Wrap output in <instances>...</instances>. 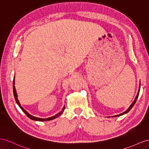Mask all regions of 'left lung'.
I'll return each mask as SVG.
<instances>
[{
	"mask_svg": "<svg viewBox=\"0 0 149 149\" xmlns=\"http://www.w3.org/2000/svg\"><path fill=\"white\" fill-rule=\"evenodd\" d=\"M140 88H141V84H140V86H139V91H138V93H137V96L135 97V100H134V102H132V104L130 105V107H129V109H127L126 111H125V112H124L123 113H120V114H118V115H116V116H112V117H118V116H122V115H124V114H125V113H128L130 110H131V109L133 107V106L134 105V104H135V102H136V101H137V98H138V97H139V92H140Z\"/></svg>",
	"mask_w": 149,
	"mask_h": 149,
	"instance_id": "obj_1",
	"label": "left lung"
}]
</instances>
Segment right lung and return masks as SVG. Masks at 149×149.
Segmentation results:
<instances>
[{"mask_svg": "<svg viewBox=\"0 0 149 149\" xmlns=\"http://www.w3.org/2000/svg\"><path fill=\"white\" fill-rule=\"evenodd\" d=\"M15 77H14V80H13V92H14V97H15V101H16V102H17V105L19 106V107L22 109V111L27 115V117L29 118H31V120H36V121H40V122H42V121H49V120H53V119H54V118H57L58 117H59L61 116V115L63 113V110H64V109H65V106H63V109H62V110H61V111L60 112H58V113H57L56 115H55V116H52V117H49V118H39V117H35V116H32V115H31L30 113H29L26 110H25L22 106H21V105H20V102H19V100H18V98H17V92H16V90H15Z\"/></svg>", "mask_w": 149, "mask_h": 149, "instance_id": "obj_1", "label": "right lung"}]
</instances>
